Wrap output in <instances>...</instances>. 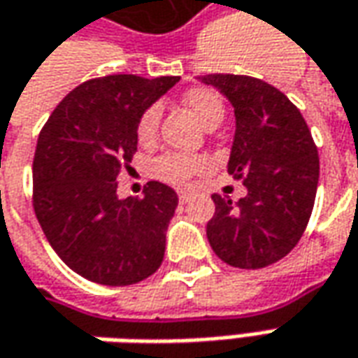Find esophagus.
Here are the masks:
<instances>
[{"label": "esophagus", "instance_id": "1", "mask_svg": "<svg viewBox=\"0 0 358 358\" xmlns=\"http://www.w3.org/2000/svg\"><path fill=\"white\" fill-rule=\"evenodd\" d=\"M177 195H179V201H181V203H189V201H191V193H189V191H179Z\"/></svg>", "mask_w": 358, "mask_h": 358}]
</instances>
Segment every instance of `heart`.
<instances>
[{
  "mask_svg": "<svg viewBox=\"0 0 358 358\" xmlns=\"http://www.w3.org/2000/svg\"><path fill=\"white\" fill-rule=\"evenodd\" d=\"M183 104L207 129L217 128L218 124L224 120V102L222 98L210 90V88H193L183 94ZM159 120H162V106L153 104L138 120V140L141 145H151L157 140V129H159ZM208 167L207 159L199 155H187V153H165L157 157L153 163V175L162 181L173 185L189 183L193 175L203 173Z\"/></svg>",
  "mask_w": 358,
  "mask_h": 358,
  "instance_id": "obj_1",
  "label": "heart"
}]
</instances>
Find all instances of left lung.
Instances as JSON below:
<instances>
[{"instance_id": "left-lung-1", "label": "left lung", "mask_w": 358, "mask_h": 358, "mask_svg": "<svg viewBox=\"0 0 358 358\" xmlns=\"http://www.w3.org/2000/svg\"><path fill=\"white\" fill-rule=\"evenodd\" d=\"M201 83L227 96L236 117L229 173L246 196L213 195L207 238L222 262L258 270L294 250L308 227L319 181V155L301 112L260 78L207 74Z\"/></svg>"}]
</instances>
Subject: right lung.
Wrapping results in <instances>:
<instances>
[{"mask_svg":"<svg viewBox=\"0 0 358 358\" xmlns=\"http://www.w3.org/2000/svg\"><path fill=\"white\" fill-rule=\"evenodd\" d=\"M179 76L110 74L86 80L52 110L33 159V205L52 250L102 285H131L163 262L179 203L150 181L143 196H117V177L138 150V120Z\"/></svg>","mask_w":358,"mask_h":358,"instance_id":"add662e5","label":"right lung"}]
</instances>
